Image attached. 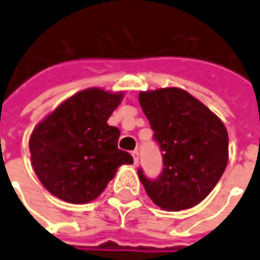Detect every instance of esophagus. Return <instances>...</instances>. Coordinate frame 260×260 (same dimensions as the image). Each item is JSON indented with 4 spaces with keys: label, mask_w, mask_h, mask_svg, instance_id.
I'll list each match as a JSON object with an SVG mask.
<instances>
[{
    "label": "esophagus",
    "mask_w": 260,
    "mask_h": 260,
    "mask_svg": "<svg viewBox=\"0 0 260 260\" xmlns=\"http://www.w3.org/2000/svg\"><path fill=\"white\" fill-rule=\"evenodd\" d=\"M132 156H133L134 165H137V163H139V151L133 150V151H132Z\"/></svg>",
    "instance_id": "34e87169"
}]
</instances>
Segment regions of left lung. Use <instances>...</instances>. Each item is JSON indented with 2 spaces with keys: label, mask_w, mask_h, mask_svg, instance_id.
Segmentation results:
<instances>
[{
  "label": "left lung",
  "mask_w": 260,
  "mask_h": 260,
  "mask_svg": "<svg viewBox=\"0 0 260 260\" xmlns=\"http://www.w3.org/2000/svg\"><path fill=\"white\" fill-rule=\"evenodd\" d=\"M139 102L163 151V172L156 180L139 169L149 198L169 212L199 205L228 165L229 137L222 120L177 87L142 91Z\"/></svg>",
  "instance_id": "left-lung-1"
}]
</instances>
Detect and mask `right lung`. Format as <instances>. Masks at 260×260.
Returning a JSON list of instances; mask_svg holds the SVG:
<instances>
[{
	"mask_svg": "<svg viewBox=\"0 0 260 260\" xmlns=\"http://www.w3.org/2000/svg\"><path fill=\"white\" fill-rule=\"evenodd\" d=\"M123 93L87 88L40 121L29 137L31 163L47 190L83 205L99 198L121 165L133 157L117 147L120 130L107 120Z\"/></svg>",
	"mask_w": 260,
	"mask_h": 260,
	"instance_id": "1",
	"label": "right lung"
}]
</instances>
